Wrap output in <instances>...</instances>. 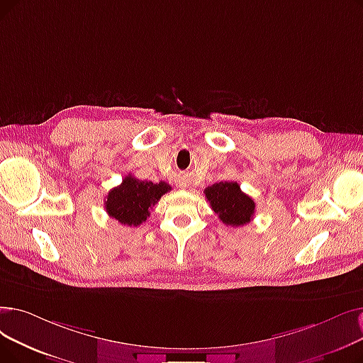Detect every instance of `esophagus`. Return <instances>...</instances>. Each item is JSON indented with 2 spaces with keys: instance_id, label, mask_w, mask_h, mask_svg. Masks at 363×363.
<instances>
[{
  "instance_id": "34e87169",
  "label": "esophagus",
  "mask_w": 363,
  "mask_h": 363,
  "mask_svg": "<svg viewBox=\"0 0 363 363\" xmlns=\"http://www.w3.org/2000/svg\"><path fill=\"white\" fill-rule=\"evenodd\" d=\"M178 186H179V188H184V190H186V188H188V182L182 179V181L178 182Z\"/></svg>"
}]
</instances>
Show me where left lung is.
<instances>
[{
	"instance_id": "left-lung-1",
	"label": "left lung",
	"mask_w": 363,
	"mask_h": 363,
	"mask_svg": "<svg viewBox=\"0 0 363 363\" xmlns=\"http://www.w3.org/2000/svg\"><path fill=\"white\" fill-rule=\"evenodd\" d=\"M211 208L225 225L249 224L255 213V201L240 190L238 182H218L204 190Z\"/></svg>"
}]
</instances>
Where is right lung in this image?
I'll return each mask as SVG.
<instances>
[{
  "label": "right lung",
  "mask_w": 363,
  "mask_h": 363,
  "mask_svg": "<svg viewBox=\"0 0 363 363\" xmlns=\"http://www.w3.org/2000/svg\"><path fill=\"white\" fill-rule=\"evenodd\" d=\"M170 190L172 186L163 181L154 184L128 175L118 186L108 193L105 209L120 224L138 227L145 223L150 209Z\"/></svg>",
  "instance_id": "right-lung-1"
}]
</instances>
